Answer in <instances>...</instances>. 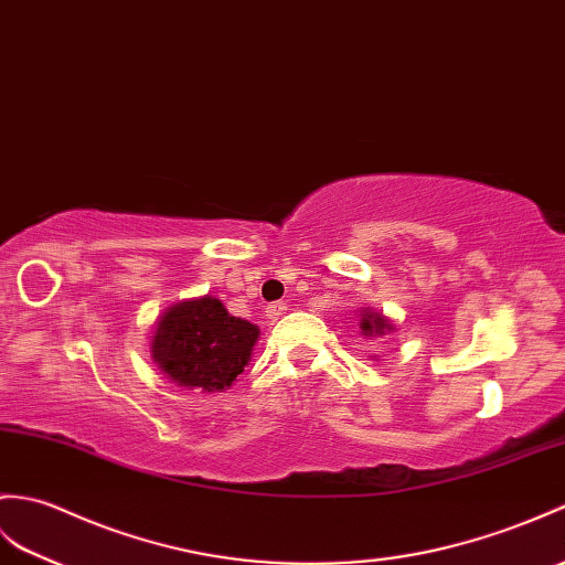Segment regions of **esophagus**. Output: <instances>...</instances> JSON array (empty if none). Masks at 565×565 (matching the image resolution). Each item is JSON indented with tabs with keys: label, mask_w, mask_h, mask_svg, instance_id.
<instances>
[{
	"label": "esophagus",
	"mask_w": 565,
	"mask_h": 565,
	"mask_svg": "<svg viewBox=\"0 0 565 565\" xmlns=\"http://www.w3.org/2000/svg\"><path fill=\"white\" fill-rule=\"evenodd\" d=\"M286 310H288V306L284 303V300H277V303H269V306H267L269 320H279Z\"/></svg>",
	"instance_id": "34e87169"
}]
</instances>
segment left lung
<instances>
[{
    "instance_id": "left-lung-1",
    "label": "left lung",
    "mask_w": 565,
    "mask_h": 565,
    "mask_svg": "<svg viewBox=\"0 0 565 565\" xmlns=\"http://www.w3.org/2000/svg\"><path fill=\"white\" fill-rule=\"evenodd\" d=\"M359 318H361L359 327L363 337H385L395 330V324H392L383 312H377L373 308H361Z\"/></svg>"
}]
</instances>
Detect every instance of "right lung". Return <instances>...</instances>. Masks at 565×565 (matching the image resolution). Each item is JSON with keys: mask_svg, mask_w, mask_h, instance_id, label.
Here are the masks:
<instances>
[{"mask_svg": "<svg viewBox=\"0 0 565 565\" xmlns=\"http://www.w3.org/2000/svg\"><path fill=\"white\" fill-rule=\"evenodd\" d=\"M259 327L233 318L214 296L180 300L153 324L151 359L185 390H228L253 359Z\"/></svg>", "mask_w": 565, "mask_h": 565, "instance_id": "right-lung-1", "label": "right lung"}]
</instances>
